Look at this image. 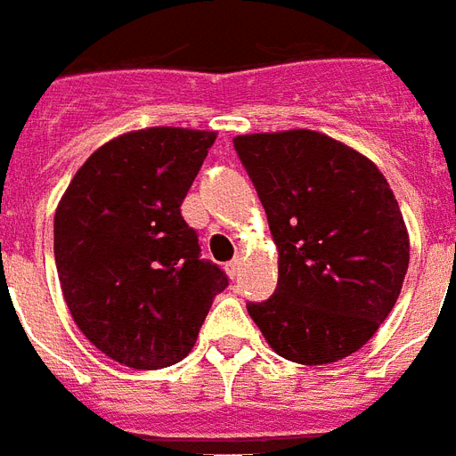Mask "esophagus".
<instances>
[{"mask_svg":"<svg viewBox=\"0 0 456 456\" xmlns=\"http://www.w3.org/2000/svg\"><path fill=\"white\" fill-rule=\"evenodd\" d=\"M240 264H242V261H240V258H232V261H228V264H225V273H228V275H231L232 280L238 278Z\"/></svg>","mask_w":456,"mask_h":456,"instance_id":"obj_1","label":"esophagus"}]
</instances>
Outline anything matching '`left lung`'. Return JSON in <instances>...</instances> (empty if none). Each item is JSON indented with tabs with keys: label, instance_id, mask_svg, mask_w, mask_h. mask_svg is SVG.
Returning <instances> with one entry per match:
<instances>
[{
	"label": "left lung",
	"instance_id": "left-lung-1",
	"mask_svg": "<svg viewBox=\"0 0 456 456\" xmlns=\"http://www.w3.org/2000/svg\"><path fill=\"white\" fill-rule=\"evenodd\" d=\"M278 245V287L247 311L282 358L327 365L374 337L403 289L410 240L384 174L318 131L232 141Z\"/></svg>",
	"mask_w": 456,
	"mask_h": 456
}]
</instances>
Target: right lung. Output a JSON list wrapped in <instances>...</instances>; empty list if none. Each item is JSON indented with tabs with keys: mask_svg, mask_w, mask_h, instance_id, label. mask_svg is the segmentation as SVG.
I'll return each mask as SVG.
<instances>
[{
	"mask_svg": "<svg viewBox=\"0 0 456 456\" xmlns=\"http://www.w3.org/2000/svg\"><path fill=\"white\" fill-rule=\"evenodd\" d=\"M214 141L174 126L125 134L84 162L56 209L65 304L98 351L134 370L183 360L228 287L181 216Z\"/></svg>",
	"mask_w": 456,
	"mask_h": 456,
	"instance_id": "1",
	"label": "right lung"
}]
</instances>
